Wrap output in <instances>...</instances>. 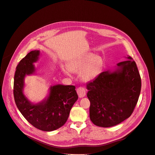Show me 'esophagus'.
Returning a JSON list of instances; mask_svg holds the SVG:
<instances>
[{"mask_svg":"<svg viewBox=\"0 0 155 155\" xmlns=\"http://www.w3.org/2000/svg\"><path fill=\"white\" fill-rule=\"evenodd\" d=\"M77 93L79 97H83L86 94V91L84 87H79L77 88Z\"/></svg>","mask_w":155,"mask_h":155,"instance_id":"1","label":"esophagus"}]
</instances>
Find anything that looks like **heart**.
I'll use <instances>...</instances> for the list:
<instances>
[{
  "label": "heart",
  "mask_w": 155,
  "mask_h": 155,
  "mask_svg": "<svg viewBox=\"0 0 155 155\" xmlns=\"http://www.w3.org/2000/svg\"><path fill=\"white\" fill-rule=\"evenodd\" d=\"M104 67V60L99 55L87 54L75 58L67 64L69 71L78 73L80 72V77L83 81H90L97 77ZM64 74H69V72L63 69Z\"/></svg>",
  "instance_id": "heart-1"
}]
</instances>
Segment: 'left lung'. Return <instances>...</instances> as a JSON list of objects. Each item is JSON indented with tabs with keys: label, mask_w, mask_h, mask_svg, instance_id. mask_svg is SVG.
I'll use <instances>...</instances> for the list:
<instances>
[{
	"label": "left lung",
	"mask_w": 155,
	"mask_h": 155,
	"mask_svg": "<svg viewBox=\"0 0 155 155\" xmlns=\"http://www.w3.org/2000/svg\"><path fill=\"white\" fill-rule=\"evenodd\" d=\"M114 72H103L87 83L90 119L101 127L118 125L130 116L141 91V78L135 61L129 56Z\"/></svg>",
	"instance_id": "1"
}]
</instances>
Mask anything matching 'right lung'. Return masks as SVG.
Instances as JSON below:
<instances>
[{"instance_id":"1","label":"right lung","mask_w":155,"mask_h":155,"mask_svg":"<svg viewBox=\"0 0 155 155\" xmlns=\"http://www.w3.org/2000/svg\"><path fill=\"white\" fill-rule=\"evenodd\" d=\"M39 55V50L31 51L17 64L14 76V100L18 109L31 125L41 130L52 131L66 123L78 96L75 86L58 85L50 88L46 101L36 105L30 104L22 92L24 78L34 72L33 63L37 60Z\"/></svg>"}]
</instances>
